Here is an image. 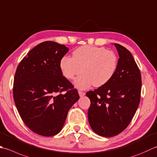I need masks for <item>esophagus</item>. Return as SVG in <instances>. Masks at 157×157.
<instances>
[{
  "label": "esophagus",
  "mask_w": 157,
  "mask_h": 157,
  "mask_svg": "<svg viewBox=\"0 0 157 157\" xmlns=\"http://www.w3.org/2000/svg\"><path fill=\"white\" fill-rule=\"evenodd\" d=\"M78 93H79V96L80 97H83V96H84L85 95V93L84 92H82V91H80V90H79L78 91Z\"/></svg>",
  "instance_id": "obj_1"
}]
</instances>
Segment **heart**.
Returning <instances> with one entry per match:
<instances>
[{
  "instance_id": "heart-1",
  "label": "heart",
  "mask_w": 157,
  "mask_h": 157,
  "mask_svg": "<svg viewBox=\"0 0 157 157\" xmlns=\"http://www.w3.org/2000/svg\"><path fill=\"white\" fill-rule=\"evenodd\" d=\"M118 67L116 54L105 48L92 45L81 46L73 52V57L61 58L60 67L63 75L69 79H76L75 85L86 89L93 85L100 87L111 79Z\"/></svg>"
}]
</instances>
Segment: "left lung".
Masks as SVG:
<instances>
[{"label": "left lung", "instance_id": "1", "mask_svg": "<svg viewBox=\"0 0 157 157\" xmlns=\"http://www.w3.org/2000/svg\"><path fill=\"white\" fill-rule=\"evenodd\" d=\"M120 58L113 78L94 90L86 93L90 100L88 111L89 124L95 133L112 137L123 131L139 106L142 77L131 52L114 44Z\"/></svg>", "mask_w": 157, "mask_h": 157}]
</instances>
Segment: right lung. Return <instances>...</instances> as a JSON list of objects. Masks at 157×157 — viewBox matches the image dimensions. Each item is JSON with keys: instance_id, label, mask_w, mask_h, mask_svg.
<instances>
[{"instance_id": "add662e5", "label": "right lung", "mask_w": 157, "mask_h": 157, "mask_svg": "<svg viewBox=\"0 0 157 157\" xmlns=\"http://www.w3.org/2000/svg\"><path fill=\"white\" fill-rule=\"evenodd\" d=\"M68 50L56 42H43L24 57L15 73L13 94L17 111L24 124L40 136L59 133L79 98L60 67Z\"/></svg>"}]
</instances>
